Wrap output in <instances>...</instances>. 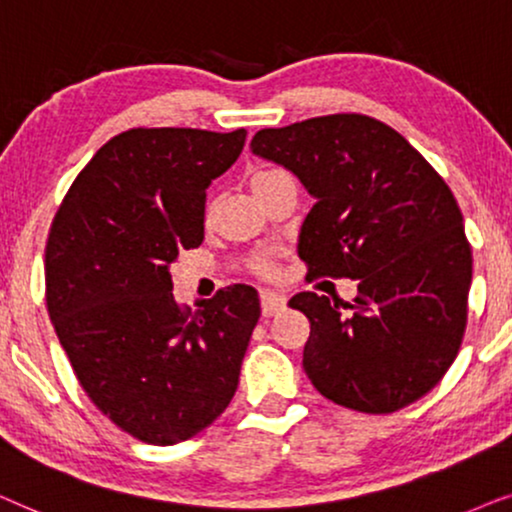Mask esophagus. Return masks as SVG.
Masks as SVG:
<instances>
[{
  "label": "esophagus",
  "instance_id": "esophagus-1",
  "mask_svg": "<svg viewBox=\"0 0 512 512\" xmlns=\"http://www.w3.org/2000/svg\"><path fill=\"white\" fill-rule=\"evenodd\" d=\"M260 302H262L264 316H274V313L285 309V295H281V292H274V290H262Z\"/></svg>",
  "mask_w": 512,
  "mask_h": 512
}]
</instances>
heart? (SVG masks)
<instances>
[{"instance_id": "1", "label": "heart", "mask_w": 512, "mask_h": 512, "mask_svg": "<svg viewBox=\"0 0 512 512\" xmlns=\"http://www.w3.org/2000/svg\"><path fill=\"white\" fill-rule=\"evenodd\" d=\"M269 173H274V170H262V173H257L255 177H252V180H257V177H264V175H269Z\"/></svg>"}]
</instances>
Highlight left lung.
Wrapping results in <instances>:
<instances>
[{"mask_svg": "<svg viewBox=\"0 0 512 512\" xmlns=\"http://www.w3.org/2000/svg\"><path fill=\"white\" fill-rule=\"evenodd\" d=\"M250 149L316 199L297 245L309 274L358 278L349 316L316 292L290 299L311 323V384L367 414L419 400L466 332L473 255L452 189L403 135L365 114L262 128Z\"/></svg>", "mask_w": 512, "mask_h": 512, "instance_id": "obj_1", "label": "left lung"}]
</instances>
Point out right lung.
<instances>
[{"mask_svg": "<svg viewBox=\"0 0 512 512\" xmlns=\"http://www.w3.org/2000/svg\"><path fill=\"white\" fill-rule=\"evenodd\" d=\"M245 128H131L72 182L46 241V309L91 403L133 438L175 445L234 398L260 320L250 285L192 313L170 264L203 241L206 189L231 168Z\"/></svg>", "mask_w": 512, "mask_h": 512, "instance_id": "1", "label": "right lung"}]
</instances>
